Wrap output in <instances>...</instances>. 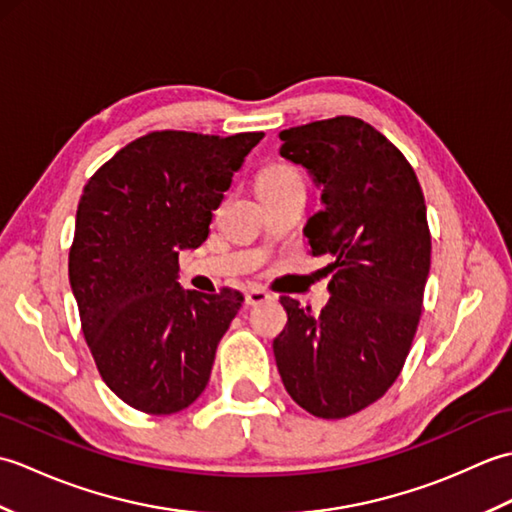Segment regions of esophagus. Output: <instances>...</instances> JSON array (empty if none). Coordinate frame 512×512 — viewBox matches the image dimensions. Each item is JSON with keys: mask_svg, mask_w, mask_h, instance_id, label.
Segmentation results:
<instances>
[{"mask_svg": "<svg viewBox=\"0 0 512 512\" xmlns=\"http://www.w3.org/2000/svg\"><path fill=\"white\" fill-rule=\"evenodd\" d=\"M270 299H273V295H268L264 288H250L246 292V306H257V303H264Z\"/></svg>", "mask_w": 512, "mask_h": 512, "instance_id": "esophagus-1", "label": "esophagus"}]
</instances>
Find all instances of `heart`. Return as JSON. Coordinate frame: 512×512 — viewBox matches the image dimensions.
Returning <instances> with one entry per match:
<instances>
[{
  "instance_id": "obj_1",
  "label": "heart",
  "mask_w": 512,
  "mask_h": 512,
  "mask_svg": "<svg viewBox=\"0 0 512 512\" xmlns=\"http://www.w3.org/2000/svg\"><path fill=\"white\" fill-rule=\"evenodd\" d=\"M259 189L268 187H288V184H303L301 173L297 167L288 165V162H273L268 165L257 178Z\"/></svg>"
}]
</instances>
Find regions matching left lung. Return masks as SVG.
I'll use <instances>...</instances> for the list:
<instances>
[{
	"label": "left lung",
	"instance_id": "1",
	"mask_svg": "<svg viewBox=\"0 0 512 512\" xmlns=\"http://www.w3.org/2000/svg\"><path fill=\"white\" fill-rule=\"evenodd\" d=\"M279 154L323 187L303 233L328 257L330 301L319 314L281 297L288 323L273 341L290 398L341 420L394 385L416 336L431 266L427 206L402 151L354 116L290 127Z\"/></svg>",
	"mask_w": 512,
	"mask_h": 512
}]
</instances>
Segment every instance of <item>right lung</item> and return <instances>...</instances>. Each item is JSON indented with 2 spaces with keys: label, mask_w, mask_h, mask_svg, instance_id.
I'll return each instance as SVG.
<instances>
[{
  "label": "right lung",
  "mask_w": 512,
  "mask_h": 512,
  "mask_svg": "<svg viewBox=\"0 0 512 512\" xmlns=\"http://www.w3.org/2000/svg\"><path fill=\"white\" fill-rule=\"evenodd\" d=\"M264 132H151L88 180L76 209L70 286L105 385L138 411L187 409L244 295L178 284V255L209 237L213 211Z\"/></svg>",
  "instance_id": "obj_1"
}]
</instances>
